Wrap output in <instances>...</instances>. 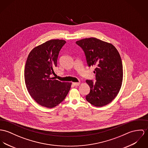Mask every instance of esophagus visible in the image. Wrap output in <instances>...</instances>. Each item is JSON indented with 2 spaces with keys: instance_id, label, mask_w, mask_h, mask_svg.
I'll return each mask as SVG.
<instances>
[{
  "instance_id": "1",
  "label": "esophagus",
  "mask_w": 148,
  "mask_h": 148,
  "mask_svg": "<svg viewBox=\"0 0 148 148\" xmlns=\"http://www.w3.org/2000/svg\"><path fill=\"white\" fill-rule=\"evenodd\" d=\"M73 84L74 86H78L80 84V83H75V82H73Z\"/></svg>"
}]
</instances>
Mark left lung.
<instances>
[{
    "mask_svg": "<svg viewBox=\"0 0 148 148\" xmlns=\"http://www.w3.org/2000/svg\"><path fill=\"white\" fill-rule=\"evenodd\" d=\"M84 52L87 64L95 66L96 82L87 80L90 92L87 101L96 107L112 102L120 91L123 80V65L120 55L112 44L96 38L76 42Z\"/></svg>",
    "mask_w": 148,
    "mask_h": 148,
    "instance_id": "8db88e82",
    "label": "left lung"
}]
</instances>
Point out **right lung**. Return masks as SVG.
<instances>
[{"label": "right lung", "mask_w": 148, "mask_h": 148, "mask_svg": "<svg viewBox=\"0 0 148 148\" xmlns=\"http://www.w3.org/2000/svg\"><path fill=\"white\" fill-rule=\"evenodd\" d=\"M64 40L51 39L35 47L28 55L24 77L28 92L39 105L53 108L68 93L71 83L61 82L51 75L57 66V58Z\"/></svg>", "instance_id": "1"}]
</instances>
